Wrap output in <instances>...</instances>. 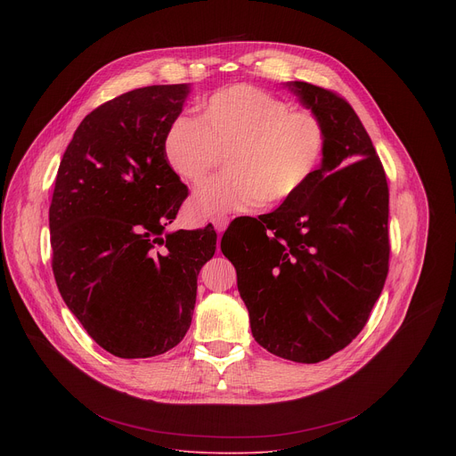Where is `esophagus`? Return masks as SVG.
<instances>
[{
  "mask_svg": "<svg viewBox=\"0 0 456 456\" xmlns=\"http://www.w3.org/2000/svg\"><path fill=\"white\" fill-rule=\"evenodd\" d=\"M212 225L218 232H224L229 225V218H227V216H218V218H212Z\"/></svg>",
  "mask_w": 456,
  "mask_h": 456,
  "instance_id": "34e87169",
  "label": "esophagus"
}]
</instances>
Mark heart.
<instances>
[{"mask_svg": "<svg viewBox=\"0 0 456 456\" xmlns=\"http://www.w3.org/2000/svg\"><path fill=\"white\" fill-rule=\"evenodd\" d=\"M290 109L272 92L236 85L207 98L200 118L174 119L162 150L179 179L200 186L227 160L229 174L196 191L191 212L210 218L299 194L322 164L327 134L316 114Z\"/></svg>", "mask_w": 456, "mask_h": 456, "instance_id": "1", "label": "heart"}]
</instances>
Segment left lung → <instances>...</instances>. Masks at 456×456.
I'll return each instance as SVG.
<instances>
[{"mask_svg": "<svg viewBox=\"0 0 456 456\" xmlns=\"http://www.w3.org/2000/svg\"><path fill=\"white\" fill-rule=\"evenodd\" d=\"M327 143L305 188L222 238L256 344L316 364L361 332L388 275V183L361 118L330 90L284 83Z\"/></svg>", "mask_w": 456, "mask_h": 456, "instance_id": "left-lung-1", "label": "left lung"}]
</instances>
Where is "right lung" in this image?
Masks as SVG:
<instances>
[{
	"label": "right lung",
	"instance_id": "add662e5",
	"mask_svg": "<svg viewBox=\"0 0 456 456\" xmlns=\"http://www.w3.org/2000/svg\"><path fill=\"white\" fill-rule=\"evenodd\" d=\"M190 85L131 90L92 110L59 166L50 207L57 289L94 342L119 358L175 347L191 323L216 232H167L188 188L164 134Z\"/></svg>",
	"mask_w": 456,
	"mask_h": 456
}]
</instances>
